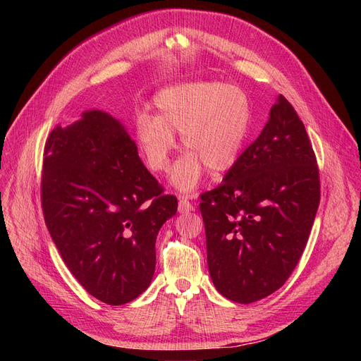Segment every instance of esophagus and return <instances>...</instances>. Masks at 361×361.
<instances>
[{
	"mask_svg": "<svg viewBox=\"0 0 361 361\" xmlns=\"http://www.w3.org/2000/svg\"><path fill=\"white\" fill-rule=\"evenodd\" d=\"M191 211H194V204L188 200V197L182 195V197H179V212H191Z\"/></svg>",
	"mask_w": 361,
	"mask_h": 361,
	"instance_id": "34e87169",
	"label": "esophagus"
}]
</instances>
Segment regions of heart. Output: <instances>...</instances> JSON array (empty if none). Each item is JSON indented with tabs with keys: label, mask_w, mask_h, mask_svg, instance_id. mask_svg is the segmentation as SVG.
<instances>
[{
	"label": "heart",
	"mask_w": 361,
	"mask_h": 361,
	"mask_svg": "<svg viewBox=\"0 0 361 361\" xmlns=\"http://www.w3.org/2000/svg\"><path fill=\"white\" fill-rule=\"evenodd\" d=\"M157 116L137 117V141L147 167L167 171L176 149L173 133L180 134L188 150L171 171V183L180 191L197 187L204 167L214 174L231 170L248 135L251 105L236 85L202 81L169 87L155 96Z\"/></svg>",
	"instance_id": "b5f03b06"
}]
</instances>
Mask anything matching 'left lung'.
I'll list each match as a JSON object with an SVG mask.
<instances>
[{
  "mask_svg": "<svg viewBox=\"0 0 361 361\" xmlns=\"http://www.w3.org/2000/svg\"><path fill=\"white\" fill-rule=\"evenodd\" d=\"M216 290L250 304L280 289L307 244L321 200L310 138L285 96L216 188L200 195Z\"/></svg>",
  "mask_w": 361,
  "mask_h": 361,
  "instance_id": "1",
  "label": "left lung"
}]
</instances>
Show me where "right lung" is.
<instances>
[{
  "instance_id": "1",
  "label": "right lung",
  "mask_w": 361,
  "mask_h": 361,
  "mask_svg": "<svg viewBox=\"0 0 361 361\" xmlns=\"http://www.w3.org/2000/svg\"><path fill=\"white\" fill-rule=\"evenodd\" d=\"M43 218L61 259L102 302L122 305L150 285L161 226L178 211L138 157L125 128L104 111L57 126L43 149Z\"/></svg>"
}]
</instances>
